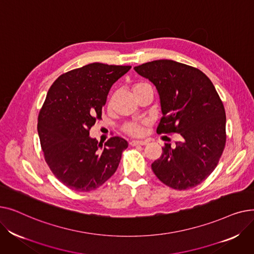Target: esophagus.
I'll return each mask as SVG.
<instances>
[{"instance_id":"34e87169","label":"esophagus","mask_w":254,"mask_h":254,"mask_svg":"<svg viewBox=\"0 0 254 254\" xmlns=\"http://www.w3.org/2000/svg\"><path fill=\"white\" fill-rule=\"evenodd\" d=\"M129 144L131 145V146H138V145H147L148 144V142L147 141H137V140H132V141H130L129 142Z\"/></svg>"}]
</instances>
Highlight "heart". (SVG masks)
<instances>
[{"label": "heart", "instance_id": "b5f03b06", "mask_svg": "<svg viewBox=\"0 0 254 254\" xmlns=\"http://www.w3.org/2000/svg\"><path fill=\"white\" fill-rule=\"evenodd\" d=\"M148 84L140 82V83H136L134 86H132V92H136L139 89L147 86ZM124 130L127 132V134L130 135V136H141L143 134V125L142 124H136V123H129L127 124L124 127Z\"/></svg>", "mask_w": 254, "mask_h": 254}]
</instances>
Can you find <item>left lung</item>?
Listing matches in <instances>:
<instances>
[{"mask_svg": "<svg viewBox=\"0 0 254 254\" xmlns=\"http://www.w3.org/2000/svg\"><path fill=\"white\" fill-rule=\"evenodd\" d=\"M134 70L158 92L163 117L157 134L182 137L175 147L165 144L151 165L153 173L174 190L194 188L214 171L226 141L225 111L214 85L202 71L171 60L149 62Z\"/></svg>", "mask_w": 254, "mask_h": 254, "instance_id": "1", "label": "left lung"}]
</instances>
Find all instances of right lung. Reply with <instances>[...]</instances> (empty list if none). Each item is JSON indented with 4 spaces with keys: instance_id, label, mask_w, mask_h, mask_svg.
<instances>
[{
    "instance_id": "obj_1",
    "label": "right lung",
    "mask_w": 254,
    "mask_h": 254,
    "mask_svg": "<svg viewBox=\"0 0 254 254\" xmlns=\"http://www.w3.org/2000/svg\"><path fill=\"white\" fill-rule=\"evenodd\" d=\"M130 65L93 63L61 75L49 88L38 117L45 161L66 188L90 191L117 169L127 142L112 137L104 146L89 137L111 86Z\"/></svg>"
}]
</instances>
